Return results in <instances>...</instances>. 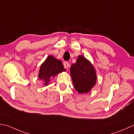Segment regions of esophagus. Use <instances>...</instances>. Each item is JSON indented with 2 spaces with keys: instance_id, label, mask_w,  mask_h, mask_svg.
<instances>
[{
  "instance_id": "esophagus-1",
  "label": "esophagus",
  "mask_w": 134,
  "mask_h": 134,
  "mask_svg": "<svg viewBox=\"0 0 134 134\" xmlns=\"http://www.w3.org/2000/svg\"><path fill=\"white\" fill-rule=\"evenodd\" d=\"M70 66V64H69V63L68 62H64V68L65 69H68V68H69V67Z\"/></svg>"
}]
</instances>
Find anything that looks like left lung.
I'll use <instances>...</instances> for the list:
<instances>
[{
    "label": "left lung",
    "mask_w": 134,
    "mask_h": 134,
    "mask_svg": "<svg viewBox=\"0 0 134 134\" xmlns=\"http://www.w3.org/2000/svg\"><path fill=\"white\" fill-rule=\"evenodd\" d=\"M70 73L75 89L80 93H88L95 85L96 75L94 67L82 56H78L75 63L71 65Z\"/></svg>",
    "instance_id": "8db88e82"
}]
</instances>
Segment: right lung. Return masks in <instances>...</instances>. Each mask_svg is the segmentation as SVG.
<instances>
[{"label": "right lung", "mask_w": 134, "mask_h": 134, "mask_svg": "<svg viewBox=\"0 0 134 134\" xmlns=\"http://www.w3.org/2000/svg\"><path fill=\"white\" fill-rule=\"evenodd\" d=\"M64 71L65 69H64L62 62L51 55L41 65L39 70V78L46 85L50 81V78Z\"/></svg>", "instance_id": "obj_1"}]
</instances>
